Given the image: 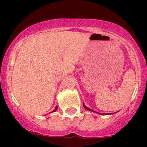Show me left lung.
Returning a JSON list of instances; mask_svg holds the SVG:
<instances>
[{
	"label": "left lung",
	"mask_w": 147,
	"mask_h": 147,
	"mask_svg": "<svg viewBox=\"0 0 147 147\" xmlns=\"http://www.w3.org/2000/svg\"><path fill=\"white\" fill-rule=\"evenodd\" d=\"M83 106H84V107H85V108L86 109V110H90V111H92V112H96V111H94V110H91V109H90V108H88V107H87L86 106H85V105H84V104H83ZM96 113H98V114H101V115H110V114H112V113H107V114H105V113H97V112H96Z\"/></svg>",
	"instance_id": "1"
}]
</instances>
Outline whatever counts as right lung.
Wrapping results in <instances>:
<instances>
[{"instance_id": "1", "label": "right lung", "mask_w": 147, "mask_h": 147, "mask_svg": "<svg viewBox=\"0 0 147 147\" xmlns=\"http://www.w3.org/2000/svg\"><path fill=\"white\" fill-rule=\"evenodd\" d=\"M57 110V107H55V110H53L52 112H54V111H56V110Z\"/></svg>"}]
</instances>
